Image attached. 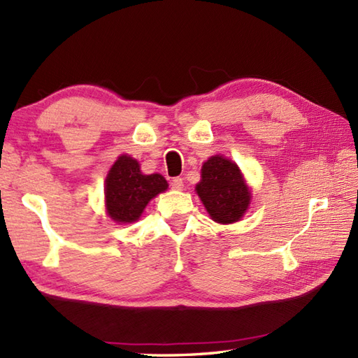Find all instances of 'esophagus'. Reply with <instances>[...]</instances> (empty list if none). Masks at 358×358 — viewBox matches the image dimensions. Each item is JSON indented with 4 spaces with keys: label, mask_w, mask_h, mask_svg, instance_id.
Segmentation results:
<instances>
[{
    "label": "esophagus",
    "mask_w": 358,
    "mask_h": 358,
    "mask_svg": "<svg viewBox=\"0 0 358 358\" xmlns=\"http://www.w3.org/2000/svg\"><path fill=\"white\" fill-rule=\"evenodd\" d=\"M171 186H172V189H175V191H181V189H183V186H185V181H183V178L175 177L171 181Z\"/></svg>",
    "instance_id": "1"
}]
</instances>
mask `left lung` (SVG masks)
I'll use <instances>...</instances> for the list:
<instances>
[{
    "mask_svg": "<svg viewBox=\"0 0 358 358\" xmlns=\"http://www.w3.org/2000/svg\"><path fill=\"white\" fill-rule=\"evenodd\" d=\"M195 191L210 218L222 224L238 222L250 204V191L238 166L223 155L210 157L203 164Z\"/></svg>",
    "mask_w": 358,
    "mask_h": 358,
    "instance_id": "8db88e82",
    "label": "left lung"
}]
</instances>
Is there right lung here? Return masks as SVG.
Here are the masks:
<instances>
[{"label":"right lung","mask_w":358,"mask_h":358,"mask_svg":"<svg viewBox=\"0 0 358 358\" xmlns=\"http://www.w3.org/2000/svg\"><path fill=\"white\" fill-rule=\"evenodd\" d=\"M167 186L163 175H143L135 158L120 155L106 177V210L113 222L134 223L148 203Z\"/></svg>","instance_id":"add662e5"}]
</instances>
